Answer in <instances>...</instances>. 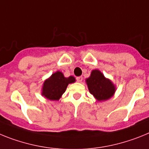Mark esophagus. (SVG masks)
Here are the masks:
<instances>
[{
    "label": "esophagus",
    "mask_w": 149,
    "mask_h": 149,
    "mask_svg": "<svg viewBox=\"0 0 149 149\" xmlns=\"http://www.w3.org/2000/svg\"><path fill=\"white\" fill-rule=\"evenodd\" d=\"M82 79H83L82 76H79V77H76V80H77V82H82Z\"/></svg>",
    "instance_id": "1"
}]
</instances>
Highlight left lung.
I'll return each mask as SVG.
<instances>
[{
  "label": "left lung",
  "mask_w": 149,
  "mask_h": 149,
  "mask_svg": "<svg viewBox=\"0 0 149 149\" xmlns=\"http://www.w3.org/2000/svg\"><path fill=\"white\" fill-rule=\"evenodd\" d=\"M90 93L98 101H104L112 97L116 91V86L98 70L91 71V76L86 79Z\"/></svg>",
  "instance_id": "left-lung-1"
}]
</instances>
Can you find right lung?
Listing matches in <instances>:
<instances>
[{
    "label": "right lung",
    "mask_w": 149,
    "mask_h": 149,
    "mask_svg": "<svg viewBox=\"0 0 149 149\" xmlns=\"http://www.w3.org/2000/svg\"><path fill=\"white\" fill-rule=\"evenodd\" d=\"M76 82L73 76L64 77V74L57 71L43 82L42 95L50 100H58L65 92L67 85Z\"/></svg>",
    "instance_id": "add662e5"
}]
</instances>
